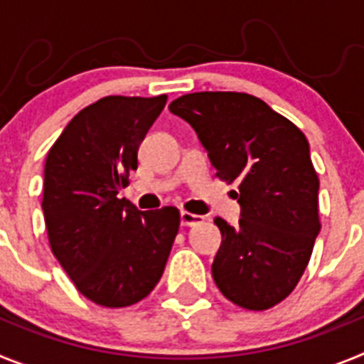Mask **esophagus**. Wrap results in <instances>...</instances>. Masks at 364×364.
Returning <instances> with one entry per match:
<instances>
[{"mask_svg": "<svg viewBox=\"0 0 364 364\" xmlns=\"http://www.w3.org/2000/svg\"><path fill=\"white\" fill-rule=\"evenodd\" d=\"M202 217L198 215H193L189 211H180V224L182 226H195V224H200Z\"/></svg>", "mask_w": 364, "mask_h": 364, "instance_id": "esophagus-1", "label": "esophagus"}]
</instances>
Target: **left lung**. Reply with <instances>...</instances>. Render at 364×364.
Returning <instances> with one entry per match:
<instances>
[{"label":"left lung","mask_w":364,"mask_h":364,"mask_svg":"<svg viewBox=\"0 0 364 364\" xmlns=\"http://www.w3.org/2000/svg\"><path fill=\"white\" fill-rule=\"evenodd\" d=\"M169 111L197 133L218 178L239 182V224L215 217L222 235L215 284L246 310L275 306L297 286L321 231L306 136L244 92H193L173 100Z\"/></svg>","instance_id":"obj_1"}]
</instances>
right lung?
<instances>
[{"label": "right lung", "instance_id": "obj_1", "mask_svg": "<svg viewBox=\"0 0 364 364\" xmlns=\"http://www.w3.org/2000/svg\"><path fill=\"white\" fill-rule=\"evenodd\" d=\"M167 96H105L80 111L45 162V226L54 257L100 306L142 301L162 277L178 233L176 208L140 211L118 198Z\"/></svg>", "mask_w": 364, "mask_h": 364}]
</instances>
